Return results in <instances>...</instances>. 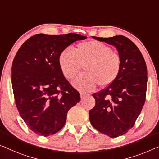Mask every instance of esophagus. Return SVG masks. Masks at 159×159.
I'll use <instances>...</instances> for the list:
<instances>
[{"mask_svg": "<svg viewBox=\"0 0 159 159\" xmlns=\"http://www.w3.org/2000/svg\"><path fill=\"white\" fill-rule=\"evenodd\" d=\"M80 98H85V97H86V96H89V94L84 93H80Z\"/></svg>", "mask_w": 159, "mask_h": 159, "instance_id": "obj_1", "label": "esophagus"}]
</instances>
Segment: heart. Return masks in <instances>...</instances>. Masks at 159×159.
Instances as JSON below:
<instances>
[{"label":"heart","instance_id":"heart-1","mask_svg":"<svg viewBox=\"0 0 159 159\" xmlns=\"http://www.w3.org/2000/svg\"><path fill=\"white\" fill-rule=\"evenodd\" d=\"M58 64L63 75L73 80L84 66L85 72L73 82L80 91H90L98 84L106 87L118 77L121 67V59L117 52L107 45L97 41L78 44L74 52L66 48L58 56Z\"/></svg>","mask_w":159,"mask_h":159}]
</instances>
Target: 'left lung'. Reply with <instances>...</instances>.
Here are the masks:
<instances>
[{"label":"left lung","mask_w":159,"mask_h":159,"mask_svg":"<svg viewBox=\"0 0 159 159\" xmlns=\"http://www.w3.org/2000/svg\"><path fill=\"white\" fill-rule=\"evenodd\" d=\"M114 46L121 59L120 70L114 81L93 93L96 105L89 111L91 125L111 138L120 136L134 126L146 101L147 68L136 45L124 35L93 36Z\"/></svg>","instance_id":"left-lung-1"}]
</instances>
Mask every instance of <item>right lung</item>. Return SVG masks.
<instances>
[{"instance_id": "right-lung-1", "label": "right lung", "mask_w": 159, "mask_h": 159, "mask_svg": "<svg viewBox=\"0 0 159 159\" xmlns=\"http://www.w3.org/2000/svg\"><path fill=\"white\" fill-rule=\"evenodd\" d=\"M86 36L36 34L16 54L11 81L16 107L35 134L48 136L65 125L68 111L79 102L80 93L63 76L58 56L73 42Z\"/></svg>"}]
</instances>
